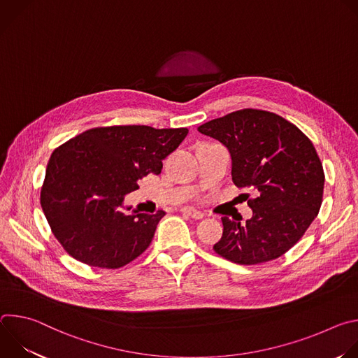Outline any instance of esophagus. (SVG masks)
Masks as SVG:
<instances>
[{
	"mask_svg": "<svg viewBox=\"0 0 358 358\" xmlns=\"http://www.w3.org/2000/svg\"><path fill=\"white\" fill-rule=\"evenodd\" d=\"M181 213L194 218V220H201L203 217V214L201 211H196L195 208H191V207H185V208H181Z\"/></svg>",
	"mask_w": 358,
	"mask_h": 358,
	"instance_id": "34e87169",
	"label": "esophagus"
}]
</instances>
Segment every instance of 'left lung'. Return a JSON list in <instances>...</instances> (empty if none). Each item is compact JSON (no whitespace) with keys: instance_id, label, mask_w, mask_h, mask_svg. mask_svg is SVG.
Returning a JSON list of instances; mask_svg holds the SVG:
<instances>
[{"instance_id":"obj_1","label":"left lung","mask_w":358,"mask_h":358,"mask_svg":"<svg viewBox=\"0 0 358 358\" xmlns=\"http://www.w3.org/2000/svg\"><path fill=\"white\" fill-rule=\"evenodd\" d=\"M198 131L229 150L234 184L255 192L248 199L252 218L241 224L222 217L224 232L214 250L239 265L278 259L308 231L322 206L324 171L313 143L282 116L259 109L232 112Z\"/></svg>"}]
</instances>
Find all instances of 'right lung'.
Segmentation results:
<instances>
[{"label": "right lung", "mask_w": 358, "mask_h": 358, "mask_svg": "<svg viewBox=\"0 0 358 358\" xmlns=\"http://www.w3.org/2000/svg\"><path fill=\"white\" fill-rule=\"evenodd\" d=\"M188 129L96 127L59 145L49 159L41 207L52 234L76 261L122 268L148 248L164 211H122L138 180L159 176ZM131 207H127L129 211Z\"/></svg>", "instance_id": "1"}]
</instances>
